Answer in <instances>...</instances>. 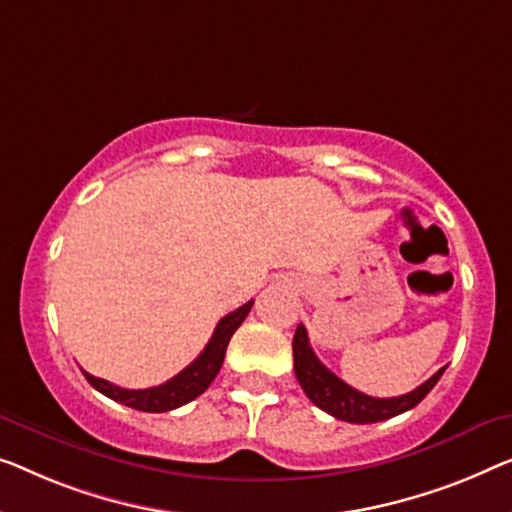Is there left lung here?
<instances>
[{
    "instance_id": "left-lung-1",
    "label": "left lung",
    "mask_w": 512,
    "mask_h": 512,
    "mask_svg": "<svg viewBox=\"0 0 512 512\" xmlns=\"http://www.w3.org/2000/svg\"><path fill=\"white\" fill-rule=\"evenodd\" d=\"M293 367L302 390H305V395L318 406V409L344 422H353V425H369V422H381L395 418L404 411H411L413 406H418L422 399L429 395V390L439 383L441 374L446 372V367H441L432 379H427L425 383L418 385L416 390L406 392V395L388 399L369 397L365 392L355 390L348 383H344L316 358V353L311 351L307 330L302 323L298 325L293 337Z\"/></svg>"
}]
</instances>
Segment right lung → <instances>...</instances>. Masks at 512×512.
<instances>
[{"instance_id": "obj_1", "label": "right lung", "mask_w": 512, "mask_h": 512, "mask_svg": "<svg viewBox=\"0 0 512 512\" xmlns=\"http://www.w3.org/2000/svg\"><path fill=\"white\" fill-rule=\"evenodd\" d=\"M251 305L254 300H249L247 305L238 307L231 314L221 318L214 328L210 342L203 348V353L191 362L189 367H184L180 374L173 376V379L154 385V388H145V390H127L120 388V385L108 383L106 379H99V376L85 374V379L90 381L94 390H99L101 395H106L115 402H120L129 409L136 411H145V413H166L173 409H180V406L189 404L191 399H196L198 395H203L207 390V385L214 381V376L219 374L221 365H224L226 358V346L231 342L233 332L240 328L244 318L251 311Z\"/></svg>"}]
</instances>
